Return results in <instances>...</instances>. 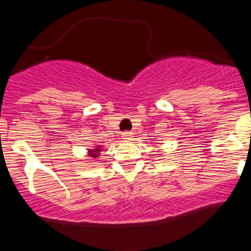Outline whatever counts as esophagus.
Returning a JSON list of instances; mask_svg holds the SVG:
<instances>
[{
    "label": "esophagus",
    "instance_id": "esophagus-1",
    "mask_svg": "<svg viewBox=\"0 0 251 251\" xmlns=\"http://www.w3.org/2000/svg\"><path fill=\"white\" fill-rule=\"evenodd\" d=\"M122 138H123L126 142L132 141V139H133V133L132 132H124L123 134H122Z\"/></svg>",
    "mask_w": 251,
    "mask_h": 251
}]
</instances>
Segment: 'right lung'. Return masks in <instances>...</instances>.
I'll list each match as a JSON object with an SVG mask.
<instances>
[{
	"label": "right lung",
	"instance_id": "right-lung-1",
	"mask_svg": "<svg viewBox=\"0 0 251 251\" xmlns=\"http://www.w3.org/2000/svg\"><path fill=\"white\" fill-rule=\"evenodd\" d=\"M101 151H103V146L95 145V147H93L92 150H88V154H89V157H93V158H98Z\"/></svg>",
	"mask_w": 251,
	"mask_h": 251
}]
</instances>
